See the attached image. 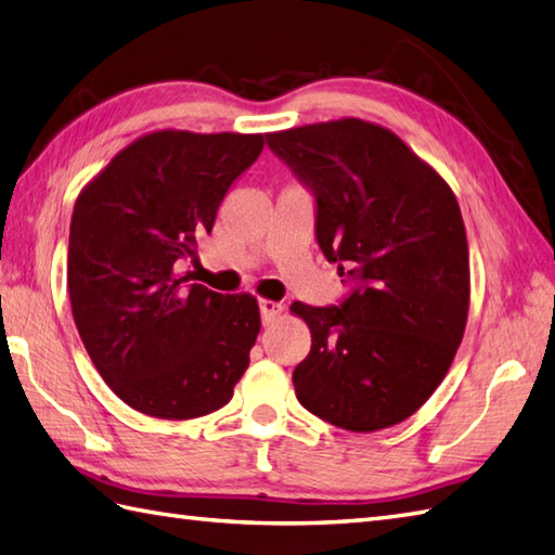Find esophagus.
<instances>
[{"mask_svg":"<svg viewBox=\"0 0 555 555\" xmlns=\"http://www.w3.org/2000/svg\"><path fill=\"white\" fill-rule=\"evenodd\" d=\"M258 309H261L263 325H270L275 318L282 315V304H278L273 299H261V301H258Z\"/></svg>","mask_w":555,"mask_h":555,"instance_id":"1","label":"esophagus"}]
</instances>
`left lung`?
Instances as JSON below:
<instances>
[{"label":"left lung","instance_id":"1","mask_svg":"<svg viewBox=\"0 0 555 555\" xmlns=\"http://www.w3.org/2000/svg\"><path fill=\"white\" fill-rule=\"evenodd\" d=\"M266 140L315 192L320 249L356 282L339 306H289L311 330V351L292 373L297 399L349 433L399 425L447 377L467 323L470 256L455 194L371 120Z\"/></svg>","mask_w":555,"mask_h":555}]
</instances>
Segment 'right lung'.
Returning a JSON list of instances; mask_svg holds the SVG:
<instances>
[{"instance_id":"right-lung-1","label":"right lung","mask_w":555,"mask_h":555,"mask_svg":"<svg viewBox=\"0 0 555 555\" xmlns=\"http://www.w3.org/2000/svg\"><path fill=\"white\" fill-rule=\"evenodd\" d=\"M266 134L154 130L80 190L68 294L96 371L130 409L190 421L232 399L261 330L251 294H218L178 273L214 230L230 184Z\"/></svg>"}]
</instances>
